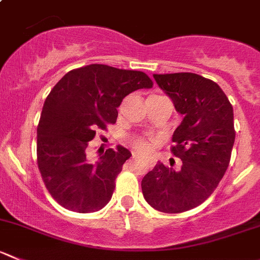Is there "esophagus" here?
I'll return each instance as SVG.
<instances>
[{
	"mask_svg": "<svg viewBox=\"0 0 260 260\" xmlns=\"http://www.w3.org/2000/svg\"><path fill=\"white\" fill-rule=\"evenodd\" d=\"M138 157H140L138 153H133V158H138ZM147 161H150V164H152V160H151V158H147Z\"/></svg>",
	"mask_w": 260,
	"mask_h": 260,
	"instance_id": "esophagus-1",
	"label": "esophagus"
}]
</instances>
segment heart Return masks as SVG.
<instances>
[{"instance_id": "obj_1", "label": "heart", "mask_w": 260, "mask_h": 260, "mask_svg": "<svg viewBox=\"0 0 260 260\" xmlns=\"http://www.w3.org/2000/svg\"><path fill=\"white\" fill-rule=\"evenodd\" d=\"M132 143L136 147V150L138 151H146L150 147V143H148V141H146L145 138H136V140L132 141Z\"/></svg>"}]
</instances>
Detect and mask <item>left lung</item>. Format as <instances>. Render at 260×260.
<instances>
[{
    "mask_svg": "<svg viewBox=\"0 0 260 260\" xmlns=\"http://www.w3.org/2000/svg\"><path fill=\"white\" fill-rule=\"evenodd\" d=\"M153 79L184 115L171 147L183 165L175 171L156 164L143 176L142 193L160 212H185L205 202L228 170L235 142L233 105L216 82L201 75L180 72Z\"/></svg>",
    "mask_w": 260,
    "mask_h": 260,
    "instance_id": "left-lung-1",
    "label": "left lung"
}]
</instances>
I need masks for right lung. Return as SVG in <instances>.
Segmentation results:
<instances>
[{"label":"right lung","mask_w":260,"mask_h":260,"mask_svg":"<svg viewBox=\"0 0 260 260\" xmlns=\"http://www.w3.org/2000/svg\"><path fill=\"white\" fill-rule=\"evenodd\" d=\"M152 85L145 72L89 64L67 72L53 87L38 124L37 158L48 191L62 207L90 213L108 205L132 155L118 146L92 164L87 146L98 129L115 123L117 108L128 94Z\"/></svg>","instance_id":"obj_1"}]
</instances>
